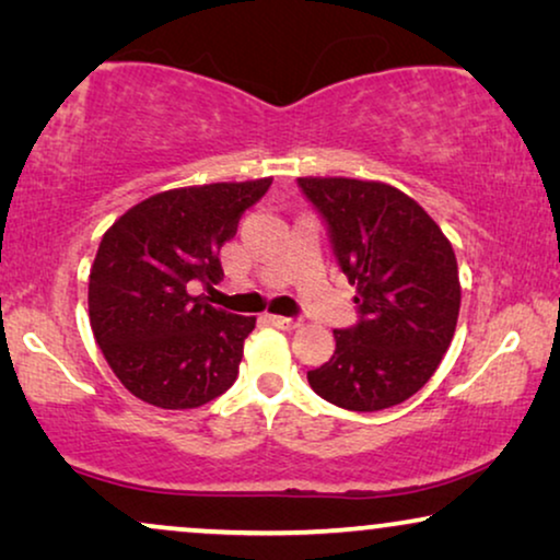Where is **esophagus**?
Here are the masks:
<instances>
[{
  "mask_svg": "<svg viewBox=\"0 0 560 560\" xmlns=\"http://www.w3.org/2000/svg\"><path fill=\"white\" fill-rule=\"evenodd\" d=\"M267 324L282 328V331H293V328L301 326V320L298 318H285V316H267Z\"/></svg>",
  "mask_w": 560,
  "mask_h": 560,
  "instance_id": "34e87169",
  "label": "esophagus"
}]
</instances>
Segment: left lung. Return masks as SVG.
Masks as SVG:
<instances>
[{"label": "left lung", "mask_w": 560, "mask_h": 560, "mask_svg": "<svg viewBox=\"0 0 560 560\" xmlns=\"http://www.w3.org/2000/svg\"><path fill=\"white\" fill-rule=\"evenodd\" d=\"M324 217L334 255L357 285L359 324L334 331L336 351L308 372L313 393L374 412L418 393L451 347L462 285L441 226L380 180L298 178Z\"/></svg>", "instance_id": "8db88e82"}]
</instances>
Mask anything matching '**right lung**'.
Instances as JSON below:
<instances>
[{"instance_id":"add662e5","label":"right lung","mask_w":560,"mask_h":560,"mask_svg":"<svg viewBox=\"0 0 560 560\" xmlns=\"http://www.w3.org/2000/svg\"><path fill=\"white\" fill-rule=\"evenodd\" d=\"M272 178L173 188L144 198L102 236L89 275V320L112 372L163 410L201 408L240 374L255 316L190 295L224 278L219 249Z\"/></svg>"}]
</instances>
